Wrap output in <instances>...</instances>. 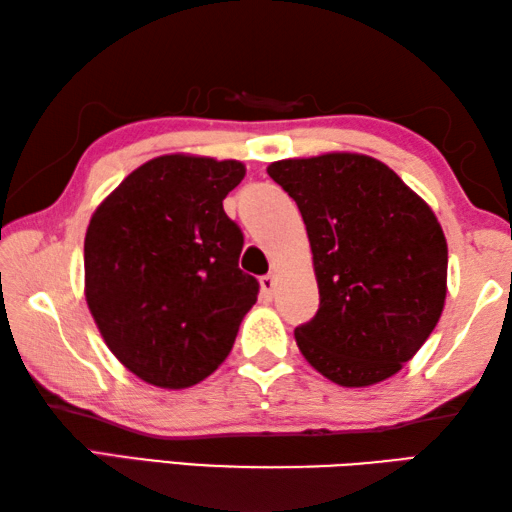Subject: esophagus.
Here are the masks:
<instances>
[{
    "instance_id": "1",
    "label": "esophagus",
    "mask_w": 512,
    "mask_h": 512,
    "mask_svg": "<svg viewBox=\"0 0 512 512\" xmlns=\"http://www.w3.org/2000/svg\"><path fill=\"white\" fill-rule=\"evenodd\" d=\"M259 287H262V298L266 302H271L275 293V275H264L262 280H259Z\"/></svg>"
}]
</instances>
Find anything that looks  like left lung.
Wrapping results in <instances>:
<instances>
[{
    "label": "left lung",
    "instance_id": "left-lung-1",
    "mask_svg": "<svg viewBox=\"0 0 512 512\" xmlns=\"http://www.w3.org/2000/svg\"><path fill=\"white\" fill-rule=\"evenodd\" d=\"M307 225L320 305L296 343L320 375L370 386L395 375L436 327L447 241L422 198L384 162L357 153L268 167Z\"/></svg>",
    "mask_w": 512,
    "mask_h": 512
}]
</instances>
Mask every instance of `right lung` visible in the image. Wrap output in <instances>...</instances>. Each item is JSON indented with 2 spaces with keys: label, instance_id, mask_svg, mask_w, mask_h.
<instances>
[{
  "label": "right lung",
  "instance_id": "obj_1",
  "mask_svg": "<svg viewBox=\"0 0 512 512\" xmlns=\"http://www.w3.org/2000/svg\"><path fill=\"white\" fill-rule=\"evenodd\" d=\"M237 160L162 155L135 169L85 235V298L103 341L160 388H187L221 366L259 282L239 268L244 232L223 198Z\"/></svg>",
  "mask_w": 512,
  "mask_h": 512
}]
</instances>
